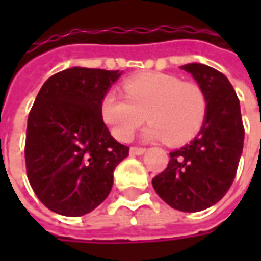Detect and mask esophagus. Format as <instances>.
I'll list each match as a JSON object with an SVG mask.
<instances>
[{
  "instance_id": "34e87169",
  "label": "esophagus",
  "mask_w": 261,
  "mask_h": 261,
  "mask_svg": "<svg viewBox=\"0 0 261 261\" xmlns=\"http://www.w3.org/2000/svg\"><path fill=\"white\" fill-rule=\"evenodd\" d=\"M147 149L142 147H131L130 148V153L131 155H142V153L145 152Z\"/></svg>"
}]
</instances>
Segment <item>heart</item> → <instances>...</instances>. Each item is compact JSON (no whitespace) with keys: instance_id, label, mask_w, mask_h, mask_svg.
Instances as JSON below:
<instances>
[{"instance_id":"1","label":"heart","mask_w":261,"mask_h":261,"mask_svg":"<svg viewBox=\"0 0 261 261\" xmlns=\"http://www.w3.org/2000/svg\"><path fill=\"white\" fill-rule=\"evenodd\" d=\"M124 96L109 92L102 100V116L117 140L128 141L147 117V138L165 140L170 145L190 141L204 124L208 99L196 82L176 75L147 72L123 84Z\"/></svg>"}]
</instances>
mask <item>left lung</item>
<instances>
[{
	"label": "left lung",
	"mask_w": 261,
	"mask_h": 261,
	"mask_svg": "<svg viewBox=\"0 0 261 261\" xmlns=\"http://www.w3.org/2000/svg\"><path fill=\"white\" fill-rule=\"evenodd\" d=\"M194 76L208 99L204 124L190 144L170 152L166 169L152 179L158 196L170 207L197 213L218 202L235 179L245 128L241 105L228 78L208 65L181 67Z\"/></svg>",
	"instance_id": "1"
}]
</instances>
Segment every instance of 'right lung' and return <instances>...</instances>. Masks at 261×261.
<instances>
[{
    "label": "right lung",
    "instance_id": "right-lung-1",
    "mask_svg": "<svg viewBox=\"0 0 261 261\" xmlns=\"http://www.w3.org/2000/svg\"><path fill=\"white\" fill-rule=\"evenodd\" d=\"M121 72L72 68L50 76L28 117L26 175L53 213L80 217L100 205L113 170L128 156L103 123L102 100Z\"/></svg>",
    "mask_w": 261,
    "mask_h": 261
}]
</instances>
